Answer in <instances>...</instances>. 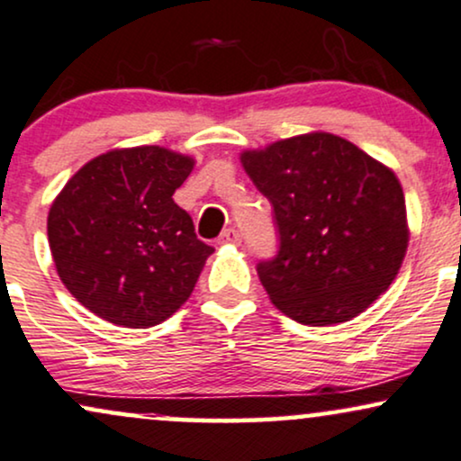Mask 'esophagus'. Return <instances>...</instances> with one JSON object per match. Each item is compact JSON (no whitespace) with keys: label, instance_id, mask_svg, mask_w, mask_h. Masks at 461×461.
Wrapping results in <instances>:
<instances>
[{"label":"esophagus","instance_id":"obj_1","mask_svg":"<svg viewBox=\"0 0 461 461\" xmlns=\"http://www.w3.org/2000/svg\"><path fill=\"white\" fill-rule=\"evenodd\" d=\"M219 242L221 245H240L242 236H240V231L234 230V227H227L223 234H221Z\"/></svg>","mask_w":461,"mask_h":461}]
</instances>
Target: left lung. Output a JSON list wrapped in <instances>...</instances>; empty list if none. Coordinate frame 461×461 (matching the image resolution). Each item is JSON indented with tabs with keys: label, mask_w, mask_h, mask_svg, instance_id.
I'll use <instances>...</instances> for the list:
<instances>
[{
	"label": "left lung",
	"mask_w": 461,
	"mask_h": 461,
	"mask_svg": "<svg viewBox=\"0 0 461 461\" xmlns=\"http://www.w3.org/2000/svg\"><path fill=\"white\" fill-rule=\"evenodd\" d=\"M240 163L275 208L279 253L258 275L281 313L341 324L389 290L410 240L395 171L321 131L245 149Z\"/></svg>",
	"instance_id": "8db88e82"
}]
</instances>
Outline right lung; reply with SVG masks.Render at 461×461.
Listing matches in <instances>:
<instances>
[{"instance_id": "obj_1", "label": "right lung", "mask_w": 461, "mask_h": 461, "mask_svg": "<svg viewBox=\"0 0 461 461\" xmlns=\"http://www.w3.org/2000/svg\"><path fill=\"white\" fill-rule=\"evenodd\" d=\"M193 167L195 158L167 148H115L87 160L53 199L55 268L98 318L149 329L188 301L214 251L174 202Z\"/></svg>"}]
</instances>
